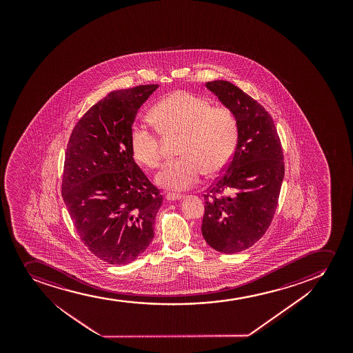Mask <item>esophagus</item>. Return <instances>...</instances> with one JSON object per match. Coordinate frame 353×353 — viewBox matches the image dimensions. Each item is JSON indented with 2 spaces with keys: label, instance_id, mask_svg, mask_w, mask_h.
<instances>
[{
  "label": "esophagus",
  "instance_id": "obj_1",
  "mask_svg": "<svg viewBox=\"0 0 353 353\" xmlns=\"http://www.w3.org/2000/svg\"><path fill=\"white\" fill-rule=\"evenodd\" d=\"M167 200H170V201H176V200H181L183 199V195L181 194H174V193H168L166 195Z\"/></svg>",
  "mask_w": 353,
  "mask_h": 353
}]
</instances>
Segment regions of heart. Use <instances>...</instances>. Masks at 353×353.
<instances>
[{"label":"heart","mask_w":353,"mask_h":353,"mask_svg":"<svg viewBox=\"0 0 353 353\" xmlns=\"http://www.w3.org/2000/svg\"><path fill=\"white\" fill-rule=\"evenodd\" d=\"M155 128L165 137H178V154L157 175V183L170 191L193 186L203 173L212 178L221 173L234 155L239 140V122L225 105H212L207 97L176 90L161 99L150 112ZM133 158L148 168L161 163V140L146 126L130 132Z\"/></svg>","instance_id":"b5f03b06"}]
</instances>
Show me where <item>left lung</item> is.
I'll return each mask as SVG.
<instances>
[{
    "label": "left lung",
    "instance_id": "obj_1",
    "mask_svg": "<svg viewBox=\"0 0 353 353\" xmlns=\"http://www.w3.org/2000/svg\"><path fill=\"white\" fill-rule=\"evenodd\" d=\"M239 122V140L226 170L203 194L201 232L215 251L248 250L263 236L276 213L285 174L284 154L271 115L231 82H207Z\"/></svg>",
    "mask_w": 353,
    "mask_h": 353
}]
</instances>
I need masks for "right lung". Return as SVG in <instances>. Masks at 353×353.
Masks as SVG:
<instances>
[{
    "instance_id": "1",
    "label": "right lung",
    "mask_w": 353,
    "mask_h": 353,
    "mask_svg": "<svg viewBox=\"0 0 353 353\" xmlns=\"http://www.w3.org/2000/svg\"><path fill=\"white\" fill-rule=\"evenodd\" d=\"M158 87L108 94L79 120L67 145L62 198L82 243L112 265L132 263L154 238L162 195L134 161L130 132Z\"/></svg>"
}]
</instances>
